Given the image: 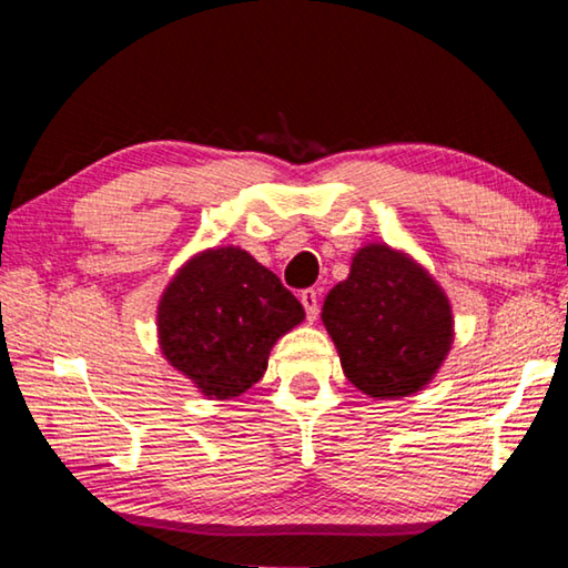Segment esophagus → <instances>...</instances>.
Segmentation results:
<instances>
[{"label": "esophagus", "instance_id": "34e87169", "mask_svg": "<svg viewBox=\"0 0 568 568\" xmlns=\"http://www.w3.org/2000/svg\"><path fill=\"white\" fill-rule=\"evenodd\" d=\"M301 303H303V307H305L307 321H315V318H318V293H315V291H311V287H307V291H303V293H301Z\"/></svg>", "mask_w": 568, "mask_h": 568}]
</instances>
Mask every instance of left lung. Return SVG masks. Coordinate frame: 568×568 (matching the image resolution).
<instances>
[{"label":"left lung","instance_id":"8db88e82","mask_svg":"<svg viewBox=\"0 0 568 568\" xmlns=\"http://www.w3.org/2000/svg\"><path fill=\"white\" fill-rule=\"evenodd\" d=\"M323 325L345 378L371 398H403L428 386L454 343L440 285L406 253L373 243L325 295Z\"/></svg>","mask_w":568,"mask_h":568}]
</instances>
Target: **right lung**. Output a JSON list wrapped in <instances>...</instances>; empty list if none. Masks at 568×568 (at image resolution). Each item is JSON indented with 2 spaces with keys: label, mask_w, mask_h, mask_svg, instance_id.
Wrapping results in <instances>:
<instances>
[{
  "label": "right lung",
  "mask_w": 568,
  "mask_h": 568,
  "mask_svg": "<svg viewBox=\"0 0 568 568\" xmlns=\"http://www.w3.org/2000/svg\"><path fill=\"white\" fill-rule=\"evenodd\" d=\"M305 318L273 271L240 247L180 267L158 305L162 355L207 398H237L263 378L275 341Z\"/></svg>",
  "instance_id": "1"
}]
</instances>
